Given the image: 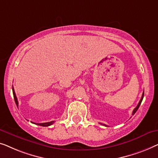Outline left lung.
<instances>
[{
  "label": "left lung",
  "instance_id": "1",
  "mask_svg": "<svg viewBox=\"0 0 158 158\" xmlns=\"http://www.w3.org/2000/svg\"><path fill=\"white\" fill-rule=\"evenodd\" d=\"M143 97H144V92L143 93V95H142V97H141V99H140V100H139V103H138V104H137V106H136V107H135V109H134V110H133V112H132V115H134L135 114V113L137 112V110H138V108H139V106H140V104H141V102H142V101H143ZM103 125H104V126H106V124H103Z\"/></svg>",
  "mask_w": 158,
  "mask_h": 158
}]
</instances>
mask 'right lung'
Listing matches in <instances>:
<instances>
[{
  "instance_id": "1",
  "label": "right lung",
  "mask_w": 158,
  "mask_h": 158,
  "mask_svg": "<svg viewBox=\"0 0 158 158\" xmlns=\"http://www.w3.org/2000/svg\"><path fill=\"white\" fill-rule=\"evenodd\" d=\"M13 97H14V100L15 104H16L17 106H19V102H18V99H17V97H16V95H15V91H14V89L13 87ZM54 121H52V122H49V123H37L36 124L39 126H42V127H48V126H50L52 125V124H54ZM35 124V123H34Z\"/></svg>"
}]
</instances>
